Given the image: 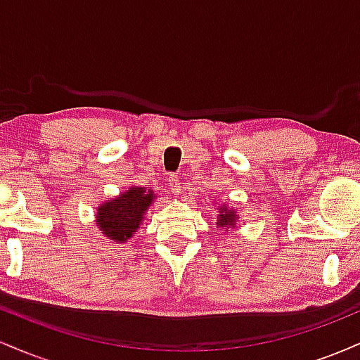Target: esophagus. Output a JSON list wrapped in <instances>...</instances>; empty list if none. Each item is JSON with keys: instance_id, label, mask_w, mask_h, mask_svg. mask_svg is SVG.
Returning a JSON list of instances; mask_svg holds the SVG:
<instances>
[{"instance_id": "obj_1", "label": "esophagus", "mask_w": 360, "mask_h": 360, "mask_svg": "<svg viewBox=\"0 0 360 360\" xmlns=\"http://www.w3.org/2000/svg\"><path fill=\"white\" fill-rule=\"evenodd\" d=\"M169 191H171L172 194H179L181 193V179H179V176L171 174V177H169Z\"/></svg>"}]
</instances>
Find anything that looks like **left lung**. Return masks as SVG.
Returning <instances> with one entry per match:
<instances>
[{
  "mask_svg": "<svg viewBox=\"0 0 360 360\" xmlns=\"http://www.w3.org/2000/svg\"><path fill=\"white\" fill-rule=\"evenodd\" d=\"M218 212H220L218 213V220H217L218 226H226V229H232V226H235V221L238 220V217L233 208H226V206L223 205L218 208Z\"/></svg>",
  "mask_w": 360,
  "mask_h": 360,
  "instance_id": "1",
  "label": "left lung"
}]
</instances>
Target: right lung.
Returning <instances> with one entry per match:
<instances>
[{
    "label": "right lung",
    "mask_w": 360,
    "mask_h": 360,
    "mask_svg": "<svg viewBox=\"0 0 360 360\" xmlns=\"http://www.w3.org/2000/svg\"><path fill=\"white\" fill-rule=\"evenodd\" d=\"M154 198L155 194L152 191L131 186L115 200H108L98 206L96 225L100 226L101 233L111 240L125 243L142 225L143 214L154 203Z\"/></svg>",
    "instance_id": "right-lung-1"
}]
</instances>
